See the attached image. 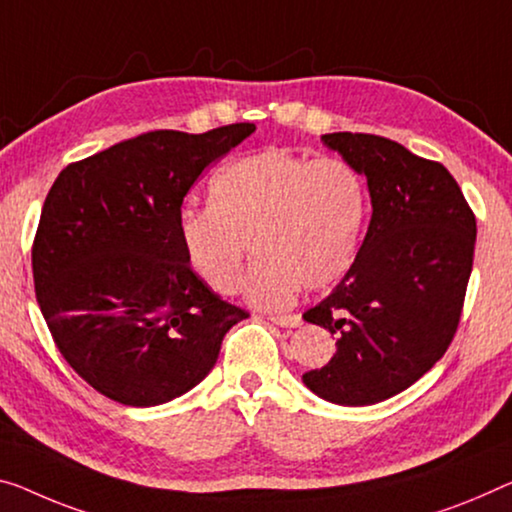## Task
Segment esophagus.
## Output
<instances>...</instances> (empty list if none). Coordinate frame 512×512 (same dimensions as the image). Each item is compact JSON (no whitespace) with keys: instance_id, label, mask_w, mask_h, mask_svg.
Returning a JSON list of instances; mask_svg holds the SVG:
<instances>
[{"instance_id":"1","label":"esophagus","mask_w":512,"mask_h":512,"mask_svg":"<svg viewBox=\"0 0 512 512\" xmlns=\"http://www.w3.org/2000/svg\"><path fill=\"white\" fill-rule=\"evenodd\" d=\"M270 320L279 327H300L302 325L300 313H288V316H270Z\"/></svg>"}]
</instances>
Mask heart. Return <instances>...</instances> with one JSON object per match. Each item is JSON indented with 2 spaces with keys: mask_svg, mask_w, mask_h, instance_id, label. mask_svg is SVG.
<instances>
[{
  "mask_svg": "<svg viewBox=\"0 0 512 512\" xmlns=\"http://www.w3.org/2000/svg\"><path fill=\"white\" fill-rule=\"evenodd\" d=\"M208 190L210 206L180 210L176 231L185 263L212 293H233L249 245L258 261L242 293L261 309H283L302 286H332L355 261L368 190L343 157L270 148L224 164Z\"/></svg>",
  "mask_w": 512,
  "mask_h": 512,
  "instance_id": "heart-1",
  "label": "heart"
}]
</instances>
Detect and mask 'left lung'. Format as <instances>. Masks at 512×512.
Wrapping results in <instances>:
<instances>
[{
  "label": "left lung",
  "mask_w": 512,
  "mask_h": 512,
  "mask_svg": "<svg viewBox=\"0 0 512 512\" xmlns=\"http://www.w3.org/2000/svg\"><path fill=\"white\" fill-rule=\"evenodd\" d=\"M322 144L366 176L371 224L332 295L304 313L336 336L329 364L302 375L336 405L382 403L426 375L458 329L476 217L444 164L396 141L332 132Z\"/></svg>",
  "instance_id": "left-lung-1"
}]
</instances>
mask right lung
<instances>
[{
  "label": "right lung",
  "mask_w": 512,
  "mask_h": 512,
  "mask_svg": "<svg viewBox=\"0 0 512 512\" xmlns=\"http://www.w3.org/2000/svg\"><path fill=\"white\" fill-rule=\"evenodd\" d=\"M254 130L146 132L54 180L31 247L36 300L61 355L102 396L130 407L183 396L249 318L190 270L176 224L201 171Z\"/></svg>",
  "instance_id": "1"
}]
</instances>
